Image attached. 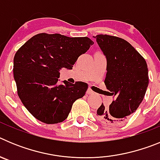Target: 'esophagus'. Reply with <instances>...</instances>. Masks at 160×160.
Wrapping results in <instances>:
<instances>
[{
	"instance_id": "esophagus-1",
	"label": "esophagus",
	"mask_w": 160,
	"mask_h": 160,
	"mask_svg": "<svg viewBox=\"0 0 160 160\" xmlns=\"http://www.w3.org/2000/svg\"><path fill=\"white\" fill-rule=\"evenodd\" d=\"M87 94H94V92L92 90H91V89H88V90H87Z\"/></svg>"
}]
</instances>
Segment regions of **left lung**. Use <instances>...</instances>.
<instances>
[{
    "label": "left lung",
    "instance_id": "left-lung-1",
    "mask_svg": "<svg viewBox=\"0 0 160 160\" xmlns=\"http://www.w3.org/2000/svg\"><path fill=\"white\" fill-rule=\"evenodd\" d=\"M107 60L104 83L114 99L109 107L102 103L98 118L110 125L122 123L138 109L149 83L146 61L131 44L107 34L95 36Z\"/></svg>",
    "mask_w": 160,
    "mask_h": 160
}]
</instances>
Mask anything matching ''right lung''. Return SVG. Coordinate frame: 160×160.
<instances>
[{"label": "right lung", "mask_w": 160, "mask_h": 160, "mask_svg": "<svg viewBox=\"0 0 160 160\" xmlns=\"http://www.w3.org/2000/svg\"><path fill=\"white\" fill-rule=\"evenodd\" d=\"M93 44L87 37L42 32L19 48L13 58L14 80L20 99L34 118L46 124L67 118L73 103L85 95L88 84L63 81L58 85L59 70L72 69Z\"/></svg>", "instance_id": "1"}]
</instances>
